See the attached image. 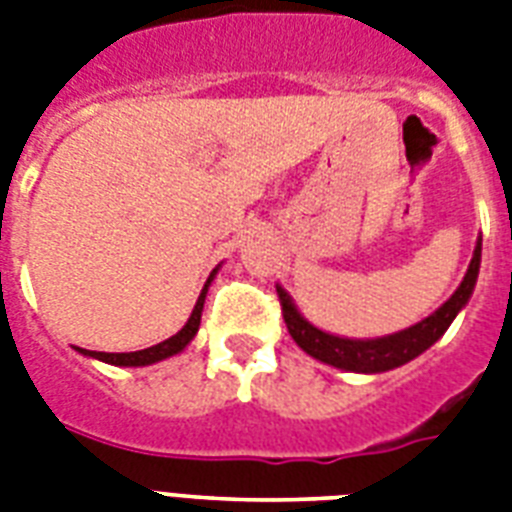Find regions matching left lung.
I'll return each mask as SVG.
<instances>
[{"instance_id": "obj_1", "label": "left lung", "mask_w": 512, "mask_h": 512, "mask_svg": "<svg viewBox=\"0 0 512 512\" xmlns=\"http://www.w3.org/2000/svg\"><path fill=\"white\" fill-rule=\"evenodd\" d=\"M478 271H481V239L475 244L473 260L467 265L462 284L456 287L454 295L443 306L435 308L429 317H424L416 325L405 327L400 333L381 335V338H343V335L325 333L300 314L295 300L290 298V292L284 290L282 284H276V292L282 300V314L292 341L298 343L308 357L333 365V368L349 370V373H386V370H395L405 362L416 360L432 343L443 338L456 314L467 306V300L473 298Z\"/></svg>"}]
</instances>
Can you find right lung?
Returning <instances> with one entry per match:
<instances>
[{
  "label": "right lung",
  "mask_w": 512,
  "mask_h": 512,
  "mask_svg": "<svg viewBox=\"0 0 512 512\" xmlns=\"http://www.w3.org/2000/svg\"><path fill=\"white\" fill-rule=\"evenodd\" d=\"M220 271V265L209 273V279H206L204 290L198 295L193 306V314L190 319L185 322V327L179 330L177 335H171L166 341L155 343L150 349H142V351H123V354H107V351H88V349H80V346H74V349L80 351L83 357H93V360L99 362H107V365H117V368H144V365H155V362L161 360H169L174 354L187 349V343L193 341L195 333H198V325H201V311H204V300H206V292H209V284L214 282V276Z\"/></svg>",
  "instance_id": "1"
}]
</instances>
